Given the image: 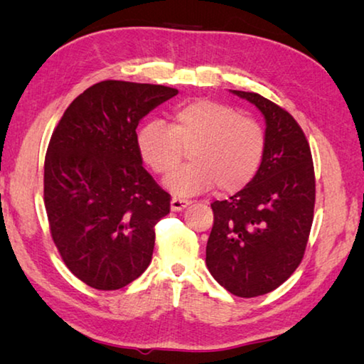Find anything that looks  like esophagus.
<instances>
[{
    "instance_id": "34e87169",
    "label": "esophagus",
    "mask_w": 364,
    "mask_h": 364,
    "mask_svg": "<svg viewBox=\"0 0 364 364\" xmlns=\"http://www.w3.org/2000/svg\"><path fill=\"white\" fill-rule=\"evenodd\" d=\"M191 204V200L188 199H180V197H173L171 199V210L173 212H180L183 208H186Z\"/></svg>"
}]
</instances>
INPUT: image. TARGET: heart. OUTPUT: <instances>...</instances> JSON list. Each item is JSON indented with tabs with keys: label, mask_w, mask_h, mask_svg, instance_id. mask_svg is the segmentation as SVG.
Returning a JSON list of instances; mask_svg holds the SVG:
<instances>
[{
	"label": "heart",
	"mask_w": 364,
	"mask_h": 364,
	"mask_svg": "<svg viewBox=\"0 0 364 364\" xmlns=\"http://www.w3.org/2000/svg\"><path fill=\"white\" fill-rule=\"evenodd\" d=\"M136 144L141 160L156 175H168L190 149L191 162L165 180L171 193L196 196L217 184L231 194L258 173L267 138L260 123L230 104L196 100L178 107L168 127L147 123Z\"/></svg>",
	"instance_id": "heart-1"
}]
</instances>
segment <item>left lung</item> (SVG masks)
Returning a JSON list of instances; mask_svg holds the SVG:
<instances>
[{
	"label": "left lung",
	"mask_w": 364,
	"mask_h": 364,
	"mask_svg": "<svg viewBox=\"0 0 364 364\" xmlns=\"http://www.w3.org/2000/svg\"><path fill=\"white\" fill-rule=\"evenodd\" d=\"M232 93L264 115L267 146L254 180L228 200L210 204L205 263L226 291L250 299L274 291L297 269L310 236L316 184L310 144L294 117L257 93Z\"/></svg>",
	"instance_id": "8db88e82"
}]
</instances>
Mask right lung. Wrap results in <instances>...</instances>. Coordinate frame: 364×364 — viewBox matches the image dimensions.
<instances>
[{
    "label": "right lung",
    "mask_w": 364,
    "mask_h": 364,
    "mask_svg": "<svg viewBox=\"0 0 364 364\" xmlns=\"http://www.w3.org/2000/svg\"><path fill=\"white\" fill-rule=\"evenodd\" d=\"M178 95L164 85L100 82L72 101L45 157L49 231L73 274L117 291L149 267L171 197L143 167L139 120Z\"/></svg>",
    "instance_id": "right-lung-1"
}]
</instances>
